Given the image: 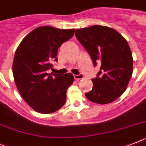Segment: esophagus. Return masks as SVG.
<instances>
[{
	"mask_svg": "<svg viewBox=\"0 0 146 146\" xmlns=\"http://www.w3.org/2000/svg\"><path fill=\"white\" fill-rule=\"evenodd\" d=\"M84 78V76L83 74H79V75H74V79L76 80H80V79H82Z\"/></svg>",
	"mask_w": 146,
	"mask_h": 146,
	"instance_id": "obj_1",
	"label": "esophagus"
}]
</instances>
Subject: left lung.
I'll list each match as a JSON object with an SVG mask.
<instances>
[{
    "label": "left lung",
    "mask_w": 146,
    "mask_h": 146,
    "mask_svg": "<svg viewBox=\"0 0 146 146\" xmlns=\"http://www.w3.org/2000/svg\"><path fill=\"white\" fill-rule=\"evenodd\" d=\"M76 37L100 70L92 79L93 88L85 94L90 101L108 104L126 90L133 73V57L128 42L115 29L94 25L76 30Z\"/></svg>",
    "instance_id": "8db88e82"
}]
</instances>
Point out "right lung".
<instances>
[{
  "mask_svg": "<svg viewBox=\"0 0 146 146\" xmlns=\"http://www.w3.org/2000/svg\"><path fill=\"white\" fill-rule=\"evenodd\" d=\"M75 29H61L50 26L30 32L18 46L13 64L15 82L28 105L41 113H51L65 104L67 88L74 78L46 73L57 62L58 47L74 35Z\"/></svg>",
  "mask_w": 146,
  "mask_h": 146,
  "instance_id": "obj_1",
  "label": "right lung"
}]
</instances>
